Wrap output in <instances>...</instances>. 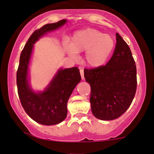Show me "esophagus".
Returning <instances> with one entry per match:
<instances>
[{"label": "esophagus", "mask_w": 154, "mask_h": 154, "mask_svg": "<svg viewBox=\"0 0 154 154\" xmlns=\"http://www.w3.org/2000/svg\"><path fill=\"white\" fill-rule=\"evenodd\" d=\"M79 72H80V75L82 77V79H85V75H84V69L82 68V67H79Z\"/></svg>", "instance_id": "1"}]
</instances>
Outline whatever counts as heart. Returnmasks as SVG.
Segmentation results:
<instances>
[{
	"instance_id": "1",
	"label": "heart",
	"mask_w": 154,
	"mask_h": 154,
	"mask_svg": "<svg viewBox=\"0 0 154 154\" xmlns=\"http://www.w3.org/2000/svg\"><path fill=\"white\" fill-rule=\"evenodd\" d=\"M115 47V40L110 35L92 28L77 31L71 38V45L65 44L69 56L78 59L77 53L85 52V61L92 68L101 67L108 60Z\"/></svg>"
}]
</instances>
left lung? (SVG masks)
<instances>
[{"instance_id": "1", "label": "left lung", "mask_w": 154, "mask_h": 154, "mask_svg": "<svg viewBox=\"0 0 154 154\" xmlns=\"http://www.w3.org/2000/svg\"><path fill=\"white\" fill-rule=\"evenodd\" d=\"M113 54L106 65L85 69L91 86V112L96 118L112 120L130 107L137 90V68L130 47L116 33Z\"/></svg>"}]
</instances>
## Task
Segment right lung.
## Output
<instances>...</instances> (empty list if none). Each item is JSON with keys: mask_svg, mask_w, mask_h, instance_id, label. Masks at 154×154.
I'll use <instances>...</instances> for the list:
<instances>
[{"mask_svg": "<svg viewBox=\"0 0 154 154\" xmlns=\"http://www.w3.org/2000/svg\"><path fill=\"white\" fill-rule=\"evenodd\" d=\"M62 20L47 24L30 36L22 51L17 71V92L24 110L32 120L44 125H53L65 120L67 114V103L74 89L81 81L77 67L60 69L48 87L36 93L29 85L28 68L34 44L48 32L60 28L66 23Z\"/></svg>", "mask_w": 154, "mask_h": 154, "instance_id": "obj_1", "label": "right lung"}]
</instances>
